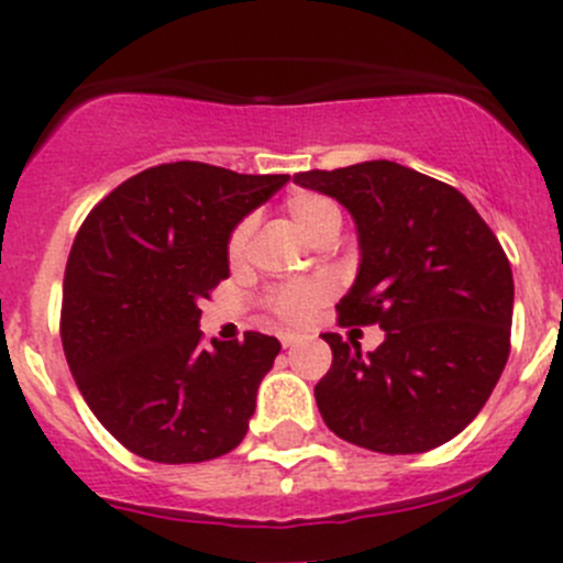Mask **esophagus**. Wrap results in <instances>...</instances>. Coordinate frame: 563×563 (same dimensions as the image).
Wrapping results in <instances>:
<instances>
[{
	"label": "esophagus",
	"mask_w": 563,
	"mask_h": 563,
	"mask_svg": "<svg viewBox=\"0 0 563 563\" xmlns=\"http://www.w3.org/2000/svg\"><path fill=\"white\" fill-rule=\"evenodd\" d=\"M280 343H283V349H294V345L302 343V338H299V334H294V332H283Z\"/></svg>",
	"instance_id": "obj_1"
}]
</instances>
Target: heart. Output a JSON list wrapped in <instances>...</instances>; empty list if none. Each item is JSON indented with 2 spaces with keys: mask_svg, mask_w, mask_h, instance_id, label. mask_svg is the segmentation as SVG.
<instances>
[{
  "mask_svg": "<svg viewBox=\"0 0 563 563\" xmlns=\"http://www.w3.org/2000/svg\"><path fill=\"white\" fill-rule=\"evenodd\" d=\"M286 212L291 214L294 225L308 236L310 242L316 236H321L327 229H340V209L332 198L318 196V192H297L286 201ZM250 231H253V223L245 220L234 229L229 240V261H242L245 255ZM329 286L321 280L313 283H288V286H277L275 291L266 297V308L272 310L280 321L286 323H302L305 318L318 308V305L327 299Z\"/></svg>",
  "mask_w": 563,
  "mask_h": 563,
  "instance_id": "b5f03b06",
  "label": "heart"
}]
</instances>
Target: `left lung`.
<instances>
[{
    "instance_id": "left-lung-1",
    "label": "left lung",
    "mask_w": 563,
    "mask_h": 563,
    "mask_svg": "<svg viewBox=\"0 0 563 563\" xmlns=\"http://www.w3.org/2000/svg\"><path fill=\"white\" fill-rule=\"evenodd\" d=\"M294 181L343 203L360 231V275L340 299V327L384 329L362 356L321 334L332 367L316 384L323 422L343 441L417 455L455 439L482 411L509 356L515 283L507 253L452 185L391 161Z\"/></svg>"
}]
</instances>
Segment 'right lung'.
<instances>
[{
  "instance_id": "right-lung-1",
  "label": "right lung",
  "mask_w": 563,
  "mask_h": 563,
  "mask_svg": "<svg viewBox=\"0 0 563 563\" xmlns=\"http://www.w3.org/2000/svg\"><path fill=\"white\" fill-rule=\"evenodd\" d=\"M288 174L163 163L87 214L62 291L67 365L100 424L133 455L201 463L247 433L280 354L269 334L201 343V310L229 277V236Z\"/></svg>"
}]
</instances>
